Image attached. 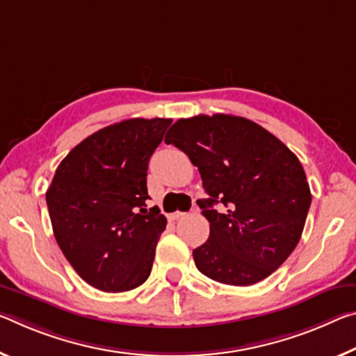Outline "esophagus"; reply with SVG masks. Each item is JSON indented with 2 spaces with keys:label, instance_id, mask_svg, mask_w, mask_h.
Instances as JSON below:
<instances>
[{
  "label": "esophagus",
  "instance_id": "esophagus-1",
  "mask_svg": "<svg viewBox=\"0 0 356 356\" xmlns=\"http://www.w3.org/2000/svg\"><path fill=\"white\" fill-rule=\"evenodd\" d=\"M185 216H187V213H185V212H174V213H171V217H169V218H171V220H179V218H184Z\"/></svg>",
  "mask_w": 356,
  "mask_h": 356
}]
</instances>
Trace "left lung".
I'll list each match as a JSON object with an SVG mask.
<instances>
[{
    "mask_svg": "<svg viewBox=\"0 0 356 356\" xmlns=\"http://www.w3.org/2000/svg\"><path fill=\"white\" fill-rule=\"evenodd\" d=\"M165 143L188 155L209 195L198 201L211 227L193 250L200 273L236 286L273 274L300 242L312 201L298 156L258 123L227 114L180 118Z\"/></svg>",
    "mask_w": 356,
    "mask_h": 356,
    "instance_id": "8db88e82",
    "label": "left lung"
}]
</instances>
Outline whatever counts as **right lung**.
<instances>
[{"instance_id":"1","label":"right lung","mask_w":356,"mask_h":356,"mask_svg":"<svg viewBox=\"0 0 356 356\" xmlns=\"http://www.w3.org/2000/svg\"><path fill=\"white\" fill-rule=\"evenodd\" d=\"M171 118H129L77 144L46 193L56 244L76 273L101 291L149 279L166 217L147 211V168Z\"/></svg>"}]
</instances>
